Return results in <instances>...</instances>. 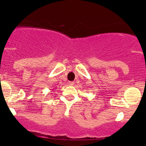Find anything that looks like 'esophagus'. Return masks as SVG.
<instances>
[{"instance_id": "esophagus-1", "label": "esophagus", "mask_w": 146, "mask_h": 146, "mask_svg": "<svg viewBox=\"0 0 146 146\" xmlns=\"http://www.w3.org/2000/svg\"><path fill=\"white\" fill-rule=\"evenodd\" d=\"M68 84H69L70 86H73V85H74L75 82H68Z\"/></svg>"}]
</instances>
